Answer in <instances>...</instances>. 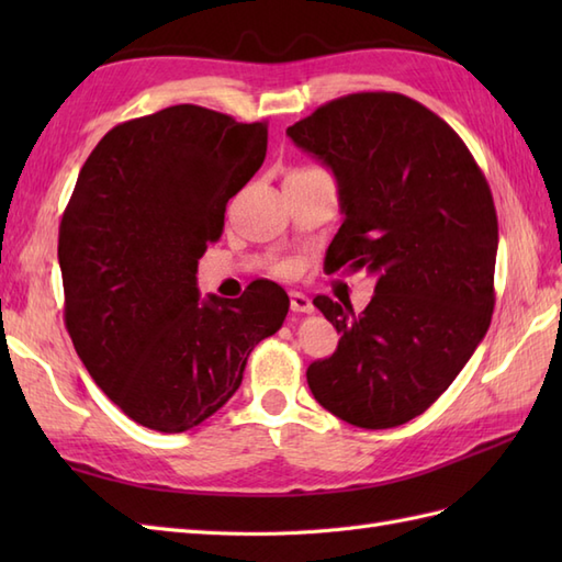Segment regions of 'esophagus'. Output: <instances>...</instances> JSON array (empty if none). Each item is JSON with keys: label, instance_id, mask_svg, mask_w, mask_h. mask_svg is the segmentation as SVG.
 <instances>
[{"label": "esophagus", "instance_id": "1", "mask_svg": "<svg viewBox=\"0 0 562 562\" xmlns=\"http://www.w3.org/2000/svg\"><path fill=\"white\" fill-rule=\"evenodd\" d=\"M290 306H292V312H296V314L314 312L312 300H308V296L302 294V292H290Z\"/></svg>", "mask_w": 562, "mask_h": 562}]
</instances>
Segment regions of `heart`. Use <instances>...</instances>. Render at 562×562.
Returning <instances> with one entry per match:
<instances>
[{
    "label": "heart",
    "instance_id": "1",
    "mask_svg": "<svg viewBox=\"0 0 562 562\" xmlns=\"http://www.w3.org/2000/svg\"><path fill=\"white\" fill-rule=\"evenodd\" d=\"M321 169H316V166H300V169H292L290 173H318Z\"/></svg>",
    "mask_w": 562,
    "mask_h": 562
}]
</instances>
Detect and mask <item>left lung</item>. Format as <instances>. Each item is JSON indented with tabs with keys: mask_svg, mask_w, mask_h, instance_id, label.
<instances>
[{
	"mask_svg": "<svg viewBox=\"0 0 562 562\" xmlns=\"http://www.w3.org/2000/svg\"><path fill=\"white\" fill-rule=\"evenodd\" d=\"M336 173L342 224L328 272L376 278L362 314L318 294L338 348L306 369L314 398L340 420L398 427L423 415L471 360L495 308L497 214L463 139L403 93L328 101L288 127Z\"/></svg>",
	"mask_w": 562,
	"mask_h": 562,
	"instance_id": "obj_1",
	"label": "left lung"
}]
</instances>
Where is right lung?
Instances as JSON below:
<instances>
[{"label":"right lung","instance_id":"1","mask_svg":"<svg viewBox=\"0 0 562 562\" xmlns=\"http://www.w3.org/2000/svg\"><path fill=\"white\" fill-rule=\"evenodd\" d=\"M268 123L171 105L115 125L83 161L59 222L65 326L117 408L176 435L241 386L250 350L278 333L290 296L270 280L200 300L198 260L260 169Z\"/></svg>","mask_w":562,"mask_h":562}]
</instances>
